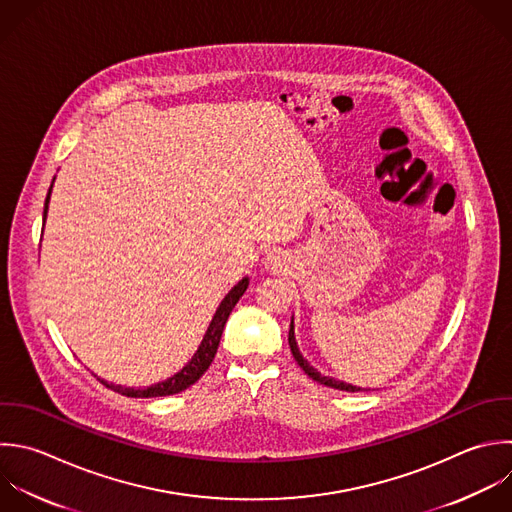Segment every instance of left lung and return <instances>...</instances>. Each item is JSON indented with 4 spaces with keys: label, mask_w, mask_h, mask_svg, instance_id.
<instances>
[{
    "label": "left lung",
    "mask_w": 512,
    "mask_h": 512,
    "mask_svg": "<svg viewBox=\"0 0 512 512\" xmlns=\"http://www.w3.org/2000/svg\"><path fill=\"white\" fill-rule=\"evenodd\" d=\"M288 344H290V350H292V356H294V360L298 362V366L312 378V380H316V382H320V384H324V386H330V388H338V390H346V392H358V390H362L360 386H352V384H346V382H342V380H336V378H330V376H324V374H320L314 366H310L308 364V360H304V356L300 354V350H298V344H296V338H294V320L290 322V332H288Z\"/></svg>",
    "instance_id": "left-lung-1"
}]
</instances>
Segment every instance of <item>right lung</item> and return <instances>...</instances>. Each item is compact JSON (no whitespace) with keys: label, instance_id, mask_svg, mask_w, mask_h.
I'll use <instances>...</instances> for the list:
<instances>
[{"label":"right lung","instance_id":"1","mask_svg":"<svg viewBox=\"0 0 512 512\" xmlns=\"http://www.w3.org/2000/svg\"><path fill=\"white\" fill-rule=\"evenodd\" d=\"M50 194H52V186L48 190V196H46V204H44V222H46V214H48V204H50ZM248 288V276H244L226 296L224 300L220 302L204 338H202V344L198 346L196 354L192 356V360L180 370L176 372L174 376H170L168 380L164 382H158V384H152L148 388H128V386H116V384H108L106 380H102V384H106L108 388L116 390L118 394H124V396H132V398H152V396H168V394H176V392H182L186 390L188 386H192L212 364L214 356H216V350H218V344H220V338H222V332H224V326H226V320L232 312V308L236 306V302L242 298V294L246 292Z\"/></svg>","mask_w":512,"mask_h":512}]
</instances>
